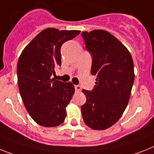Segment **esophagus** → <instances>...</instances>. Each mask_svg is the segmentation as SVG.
Segmentation results:
<instances>
[{"instance_id":"obj_1","label":"esophagus","mask_w":154,"mask_h":154,"mask_svg":"<svg viewBox=\"0 0 154 154\" xmlns=\"http://www.w3.org/2000/svg\"><path fill=\"white\" fill-rule=\"evenodd\" d=\"M75 90L77 91H80L81 90V87L80 85H75Z\"/></svg>"}]
</instances>
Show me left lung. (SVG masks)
Here are the masks:
<instances>
[{"label":"left lung","instance_id":"1","mask_svg":"<svg viewBox=\"0 0 154 154\" xmlns=\"http://www.w3.org/2000/svg\"><path fill=\"white\" fill-rule=\"evenodd\" d=\"M85 48L92 57L91 73L96 77L91 91L82 90L87 100L81 113L87 126L104 130L123 114L134 83V63L125 45L103 29L82 32Z\"/></svg>","mask_w":154,"mask_h":154}]
</instances>
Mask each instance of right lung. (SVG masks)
Masks as SVG:
<instances>
[{"instance_id": "right-lung-1", "label": "right lung", "mask_w": 154, "mask_h": 154, "mask_svg": "<svg viewBox=\"0 0 154 154\" xmlns=\"http://www.w3.org/2000/svg\"><path fill=\"white\" fill-rule=\"evenodd\" d=\"M79 30L48 28L24 48L17 64L18 85L23 103L33 121L44 127H56L66 116L74 86L71 82L51 79L61 66V47Z\"/></svg>"}]
</instances>
